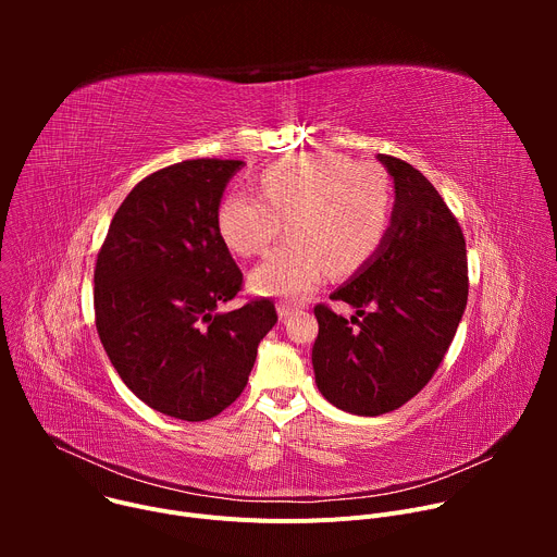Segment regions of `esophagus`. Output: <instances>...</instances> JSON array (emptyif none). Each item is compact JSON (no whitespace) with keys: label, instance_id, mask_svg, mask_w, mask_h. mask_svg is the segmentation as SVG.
Listing matches in <instances>:
<instances>
[{"label":"esophagus","instance_id":"1","mask_svg":"<svg viewBox=\"0 0 557 557\" xmlns=\"http://www.w3.org/2000/svg\"><path fill=\"white\" fill-rule=\"evenodd\" d=\"M299 308L295 304H288V301H280L277 304V314L282 317V320H286V317H290L293 312H297Z\"/></svg>","mask_w":557,"mask_h":557}]
</instances>
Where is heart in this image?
<instances>
[{
	"mask_svg": "<svg viewBox=\"0 0 557 557\" xmlns=\"http://www.w3.org/2000/svg\"><path fill=\"white\" fill-rule=\"evenodd\" d=\"M262 196L228 194L218 211L224 245L243 258L264 253L284 228L288 243L249 277L260 295L304 297L326 277L352 275L381 249L394 189L374 163L333 151L288 156L260 174Z\"/></svg>",
	"mask_w": 557,
	"mask_h": 557,
	"instance_id": "1",
	"label": "heart"
}]
</instances>
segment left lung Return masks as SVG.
I'll return each instance as SVG.
<instances>
[{
    "label": "left lung",
    "mask_w": 557,
    "mask_h": 557,
    "mask_svg": "<svg viewBox=\"0 0 557 557\" xmlns=\"http://www.w3.org/2000/svg\"><path fill=\"white\" fill-rule=\"evenodd\" d=\"M379 161L394 178L392 224L376 256L331 299L317 304L314 381L335 408L379 417L408 404L434 376L467 306L465 235L434 185L410 163ZM369 310L366 311L364 308Z\"/></svg>",
    "instance_id": "1"
}]
</instances>
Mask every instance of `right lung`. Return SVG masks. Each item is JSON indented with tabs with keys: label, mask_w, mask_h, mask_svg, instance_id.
Instances as JSON below:
<instances>
[{
	"label": "right lung",
	"mask_w": 557,
	"mask_h": 557,
	"mask_svg": "<svg viewBox=\"0 0 557 557\" xmlns=\"http://www.w3.org/2000/svg\"><path fill=\"white\" fill-rule=\"evenodd\" d=\"M240 168L196 158L145 176L97 256L95 322L112 366L143 404L181 421H207L243 394L277 322L269 297L220 310L245 282L218 231Z\"/></svg>",
	"instance_id": "obj_1"
}]
</instances>
